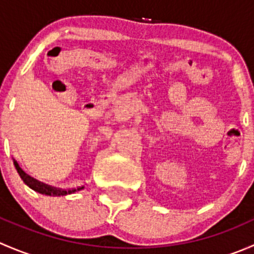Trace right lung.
I'll return each instance as SVG.
<instances>
[{
    "label": "right lung",
    "instance_id": "right-lung-1",
    "mask_svg": "<svg viewBox=\"0 0 254 254\" xmlns=\"http://www.w3.org/2000/svg\"><path fill=\"white\" fill-rule=\"evenodd\" d=\"M13 165H14V167H16L18 175H19L20 178H22V181L24 182V183L27 184L30 189H33L34 191H37V193L45 194V195H50V196H63V195H67V194H72V193H75V191L83 189V187H78L77 189H68V190H64V189L55 188V187H50V186H48V184L37 181V179H34L29 175H27V173H25L24 171L19 167V165H18L16 160H13Z\"/></svg>",
    "mask_w": 254,
    "mask_h": 254
}]
</instances>
